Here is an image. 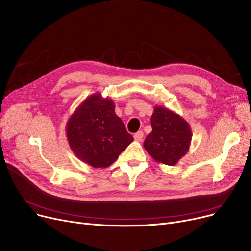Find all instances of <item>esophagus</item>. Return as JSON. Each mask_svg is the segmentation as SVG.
<instances>
[{"mask_svg":"<svg viewBox=\"0 0 251 251\" xmlns=\"http://www.w3.org/2000/svg\"><path fill=\"white\" fill-rule=\"evenodd\" d=\"M143 138H144V132L143 131H138L134 134V140L136 142H142Z\"/></svg>","mask_w":251,"mask_h":251,"instance_id":"34e87169","label":"esophagus"}]
</instances>
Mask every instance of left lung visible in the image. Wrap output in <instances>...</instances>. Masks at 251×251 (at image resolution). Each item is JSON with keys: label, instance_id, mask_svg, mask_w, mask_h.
Listing matches in <instances>:
<instances>
[{"label": "left lung", "instance_id": "left-lung-1", "mask_svg": "<svg viewBox=\"0 0 251 251\" xmlns=\"http://www.w3.org/2000/svg\"><path fill=\"white\" fill-rule=\"evenodd\" d=\"M152 132L144 142L156 162L175 165L189 151L192 132L189 124L175 111L156 105L151 116Z\"/></svg>", "mask_w": 251, "mask_h": 251}]
</instances>
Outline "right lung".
Masks as SVG:
<instances>
[{
  "mask_svg": "<svg viewBox=\"0 0 251 251\" xmlns=\"http://www.w3.org/2000/svg\"><path fill=\"white\" fill-rule=\"evenodd\" d=\"M70 149L79 160L95 169L114 163L133 142L123 121L115 113V102L100 93L90 95L73 111L66 124Z\"/></svg>",
  "mask_w": 251,
  "mask_h": 251,
  "instance_id": "right-lung-1",
  "label": "right lung"
}]
</instances>
